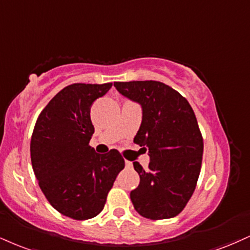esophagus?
Instances as JSON below:
<instances>
[{
  "mask_svg": "<svg viewBox=\"0 0 250 250\" xmlns=\"http://www.w3.org/2000/svg\"><path fill=\"white\" fill-rule=\"evenodd\" d=\"M125 167H133V163H131V162H129V161H125Z\"/></svg>",
  "mask_w": 250,
  "mask_h": 250,
  "instance_id": "1",
  "label": "esophagus"
}]
</instances>
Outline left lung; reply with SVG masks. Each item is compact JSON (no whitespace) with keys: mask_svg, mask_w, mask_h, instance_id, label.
<instances>
[{"mask_svg":"<svg viewBox=\"0 0 250 250\" xmlns=\"http://www.w3.org/2000/svg\"><path fill=\"white\" fill-rule=\"evenodd\" d=\"M116 89L142 106L143 117L134 143L149 149V167L134 169L140 184L130 192L138 214L151 220L178 215L197 186L204 141L188 101L161 81H116Z\"/></svg>","mask_w":250,"mask_h":250,"instance_id":"left-lung-1","label":"left lung"}]
</instances>
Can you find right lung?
Wrapping results in <instances>:
<instances>
[{"instance_id": "right-lung-1", "label": "right lung", "mask_w": 250, "mask_h": 250, "mask_svg": "<svg viewBox=\"0 0 250 250\" xmlns=\"http://www.w3.org/2000/svg\"><path fill=\"white\" fill-rule=\"evenodd\" d=\"M112 86H66L39 114L31 136V163L39 188L53 208L74 220L92 219L104 209L125 167L116 149L101 155L89 146L94 134L91 107Z\"/></svg>"}]
</instances>
